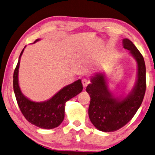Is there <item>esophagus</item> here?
<instances>
[{
	"label": "esophagus",
	"mask_w": 155,
	"mask_h": 155,
	"mask_svg": "<svg viewBox=\"0 0 155 155\" xmlns=\"http://www.w3.org/2000/svg\"><path fill=\"white\" fill-rule=\"evenodd\" d=\"M89 81L87 79V78H83L82 80V83H83V85L84 87H87V85L89 83Z\"/></svg>",
	"instance_id": "obj_1"
}]
</instances>
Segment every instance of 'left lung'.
Returning a JSON list of instances; mask_svg holds the SVG:
<instances>
[{
    "instance_id": "left-lung-1",
    "label": "left lung",
    "mask_w": 155,
    "mask_h": 155,
    "mask_svg": "<svg viewBox=\"0 0 155 155\" xmlns=\"http://www.w3.org/2000/svg\"><path fill=\"white\" fill-rule=\"evenodd\" d=\"M123 47L129 51L137 65L136 85L123 98L114 97L108 89L104 73H96L91 78L86 91L91 97L89 106V119L98 130L117 131L129 123L141 106L146 91V66L144 58L127 38L123 40Z\"/></svg>"
}]
</instances>
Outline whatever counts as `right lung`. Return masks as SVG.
<instances>
[{
	"label": "right lung",
	"instance_id": "1",
	"mask_svg": "<svg viewBox=\"0 0 155 155\" xmlns=\"http://www.w3.org/2000/svg\"><path fill=\"white\" fill-rule=\"evenodd\" d=\"M39 40L36 39L34 43ZM25 47L21 51L13 73V90L17 102L21 113L30 123L42 129L57 127L64 119L66 102L82 91V83L81 79L74 81L64 87L51 99L45 102H36L30 100L21 93L18 83L19 63Z\"/></svg>",
	"mask_w": 155,
	"mask_h": 155
}]
</instances>
